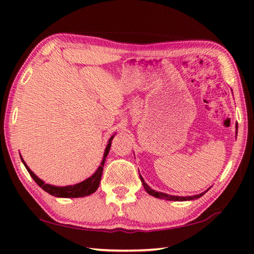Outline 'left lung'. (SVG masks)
<instances>
[{"label": "left lung", "mask_w": 254, "mask_h": 254, "mask_svg": "<svg viewBox=\"0 0 254 254\" xmlns=\"http://www.w3.org/2000/svg\"><path fill=\"white\" fill-rule=\"evenodd\" d=\"M110 146H111V141L108 142V145H107V147L105 149V153H104V157H102L101 164L98 167V169L95 171L94 175H91L90 177L87 178V179L82 181V182L76 183V185L65 186V187H57V186L49 185V183H46L44 180H41L39 177L36 176L34 172L31 171V169L25 163V160L23 159V157H21L20 153H19V156H20L21 161H23L24 166L26 167L27 171L29 172L30 177L35 180V182L42 189V190H45L46 192L51 194V195L57 196V197H83V196L90 195V194H93L94 192H96L97 189H98L99 182H100L99 179L101 178V174H102V167H104L107 156H108V154H109ZM141 181L143 183V187L145 188V190H146V192L149 194V195H153V196L156 197V194L159 193V192H156V191L152 190V189H150L147 186V183L144 181L142 176H141Z\"/></svg>", "instance_id": "1"}]
</instances>
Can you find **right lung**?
<instances>
[{
    "instance_id": "right-lung-1",
    "label": "right lung",
    "mask_w": 254,
    "mask_h": 254,
    "mask_svg": "<svg viewBox=\"0 0 254 254\" xmlns=\"http://www.w3.org/2000/svg\"><path fill=\"white\" fill-rule=\"evenodd\" d=\"M112 138V137H111ZM109 139V141H112V139ZM208 191V190H207ZM206 192V191H205ZM205 192H203V193H201V194H197V195H194V196H175V195H168V194H166V193H161V192H159V193H157L156 194V197H158V198H166V199H168V201H179V202H182V201H191V199H196V198H198V197H201L202 195H204V193Z\"/></svg>"
}]
</instances>
